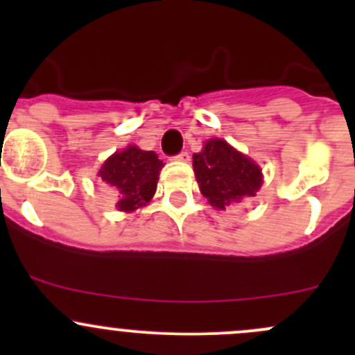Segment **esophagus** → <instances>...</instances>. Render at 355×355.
Segmentation results:
<instances>
[{
    "label": "esophagus",
    "instance_id": "1",
    "mask_svg": "<svg viewBox=\"0 0 355 355\" xmlns=\"http://www.w3.org/2000/svg\"><path fill=\"white\" fill-rule=\"evenodd\" d=\"M175 159H177V161H182V163H187V161L191 159V155H189L187 151H182L180 155L175 156Z\"/></svg>",
    "mask_w": 355,
    "mask_h": 355
}]
</instances>
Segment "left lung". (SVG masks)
<instances>
[{
	"instance_id": "obj_1",
	"label": "left lung",
	"mask_w": 355,
	"mask_h": 355,
	"mask_svg": "<svg viewBox=\"0 0 355 355\" xmlns=\"http://www.w3.org/2000/svg\"><path fill=\"white\" fill-rule=\"evenodd\" d=\"M200 194L216 209L254 198L263 185L261 168L227 141L209 139L200 153L192 156Z\"/></svg>"
}]
</instances>
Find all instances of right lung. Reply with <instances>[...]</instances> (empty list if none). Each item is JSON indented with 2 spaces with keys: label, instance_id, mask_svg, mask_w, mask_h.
Wrapping results in <instances>:
<instances>
[{
  "label": "right lung",
  "instance_id": "add662e5",
  "mask_svg": "<svg viewBox=\"0 0 355 355\" xmlns=\"http://www.w3.org/2000/svg\"><path fill=\"white\" fill-rule=\"evenodd\" d=\"M161 168L163 161L157 159L156 153L127 146L103 163L98 177L118 192V211L132 213L153 199Z\"/></svg>",
  "mask_w": 355,
  "mask_h": 355
}]
</instances>
